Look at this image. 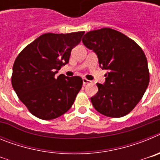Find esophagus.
<instances>
[{"label": "esophagus", "mask_w": 160, "mask_h": 160, "mask_svg": "<svg viewBox=\"0 0 160 160\" xmlns=\"http://www.w3.org/2000/svg\"><path fill=\"white\" fill-rule=\"evenodd\" d=\"M82 82H83V84L84 85H86V84H90V83L92 82L91 81H90V80H88V79H87V78H82Z\"/></svg>", "instance_id": "34e87169"}]
</instances>
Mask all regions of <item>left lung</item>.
Segmentation results:
<instances>
[{
  "mask_svg": "<svg viewBox=\"0 0 160 160\" xmlns=\"http://www.w3.org/2000/svg\"><path fill=\"white\" fill-rule=\"evenodd\" d=\"M84 46L97 55L99 66L107 70L103 84L90 98L98 112L120 118L131 112L141 100L149 84L148 60L142 49L131 38L110 28L90 31Z\"/></svg>",
  "mask_w": 160,
  "mask_h": 160,
  "instance_id": "obj_1",
  "label": "left lung"
}]
</instances>
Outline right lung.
<instances>
[{
  "label": "right lung",
  "instance_id": "right-lung-1",
  "mask_svg": "<svg viewBox=\"0 0 160 160\" xmlns=\"http://www.w3.org/2000/svg\"><path fill=\"white\" fill-rule=\"evenodd\" d=\"M83 34L84 32L45 33L17 57L12 67V88L34 116L53 119L73 105L82 79L55 74L69 62L72 49L81 42Z\"/></svg>",
  "mask_w": 160,
  "mask_h": 160
}]
</instances>
